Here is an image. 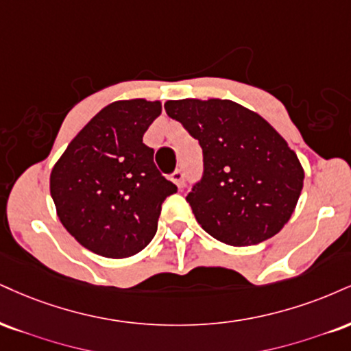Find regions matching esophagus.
Here are the masks:
<instances>
[{
  "label": "esophagus",
  "instance_id": "esophagus-1",
  "mask_svg": "<svg viewBox=\"0 0 351 351\" xmlns=\"http://www.w3.org/2000/svg\"><path fill=\"white\" fill-rule=\"evenodd\" d=\"M171 181L176 184V186H178V189L183 188V186H184V175H183V171L176 170L175 173H173V175H171Z\"/></svg>",
  "mask_w": 351,
  "mask_h": 351
}]
</instances>
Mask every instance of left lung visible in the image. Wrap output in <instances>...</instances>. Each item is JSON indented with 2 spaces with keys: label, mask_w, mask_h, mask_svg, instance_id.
<instances>
[{
  "label": "left lung",
  "mask_w": 351,
  "mask_h": 351,
  "mask_svg": "<svg viewBox=\"0 0 351 351\" xmlns=\"http://www.w3.org/2000/svg\"><path fill=\"white\" fill-rule=\"evenodd\" d=\"M165 111L202 149L204 176L186 196L202 229L234 247L276 235L304 184L302 165L281 134L230 99H170Z\"/></svg>",
  "instance_id": "1"
}]
</instances>
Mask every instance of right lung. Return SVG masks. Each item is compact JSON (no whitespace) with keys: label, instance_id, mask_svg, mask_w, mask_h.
<instances>
[{"label":"right lung","instance_id":"1","mask_svg":"<svg viewBox=\"0 0 351 351\" xmlns=\"http://www.w3.org/2000/svg\"><path fill=\"white\" fill-rule=\"evenodd\" d=\"M160 114V101H114L71 138L53 165L50 194L57 216L96 255L129 258L142 252L157 232L162 202L176 193L142 141Z\"/></svg>","mask_w":351,"mask_h":351}]
</instances>
